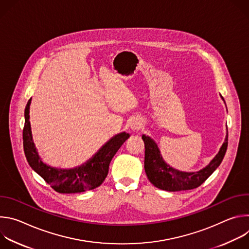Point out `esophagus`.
<instances>
[{"label": "esophagus", "instance_id": "1", "mask_svg": "<svg viewBox=\"0 0 249 249\" xmlns=\"http://www.w3.org/2000/svg\"><path fill=\"white\" fill-rule=\"evenodd\" d=\"M131 129L133 131H139L141 128H142V123L139 121V120H133L131 122V125H130Z\"/></svg>", "mask_w": 249, "mask_h": 249}]
</instances>
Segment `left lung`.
<instances>
[{
  "label": "left lung",
  "instance_id": "obj_1",
  "mask_svg": "<svg viewBox=\"0 0 249 249\" xmlns=\"http://www.w3.org/2000/svg\"><path fill=\"white\" fill-rule=\"evenodd\" d=\"M142 139L145 143V171L149 180L156 187L170 192L199 187L221 164L228 149L227 136L218 155L205 168L197 172H182L170 167L163 161L158 146L150 137L143 135Z\"/></svg>",
  "mask_w": 249,
  "mask_h": 249
}]
</instances>
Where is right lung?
<instances>
[{
  "instance_id": "add662e5",
  "label": "right lung",
  "mask_w": 249,
  "mask_h": 249,
  "mask_svg": "<svg viewBox=\"0 0 249 249\" xmlns=\"http://www.w3.org/2000/svg\"><path fill=\"white\" fill-rule=\"evenodd\" d=\"M28 100L24 110V127L22 132L23 150L26 160L31 168L36 171L56 192L63 194L81 193L98 187L107 176L109 163L129 138V134L121 133L108 141L94 157L86 164L75 169H56L41 161L32 141Z\"/></svg>"
}]
</instances>
